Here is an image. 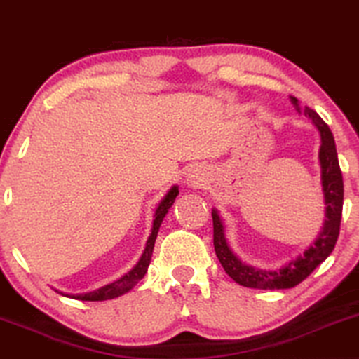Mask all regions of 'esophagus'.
<instances>
[{
	"instance_id": "esophagus-1",
	"label": "esophagus",
	"mask_w": 359,
	"mask_h": 359,
	"mask_svg": "<svg viewBox=\"0 0 359 359\" xmlns=\"http://www.w3.org/2000/svg\"><path fill=\"white\" fill-rule=\"evenodd\" d=\"M194 182H195V180H194ZM197 182H200V180H197Z\"/></svg>"
}]
</instances>
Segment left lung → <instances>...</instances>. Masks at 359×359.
Segmentation results:
<instances>
[{"label": "left lung", "instance_id": "1", "mask_svg": "<svg viewBox=\"0 0 359 359\" xmlns=\"http://www.w3.org/2000/svg\"><path fill=\"white\" fill-rule=\"evenodd\" d=\"M290 102L299 113L312 119L320 133L322 146L318 151L320 169H322V190L325 198V223L317 240L309 250L304 251L302 256L295 257L289 264H285L279 271H262L248 266L243 262L229 248L224 238V226L217 210L212 212L213 218V246L223 269L235 283L251 289H290L302 283L304 279L312 274L315 267L332 255L340 235L341 210H343V175L338 164V154L328 124L318 116L313 109L302 107L299 100L290 97Z\"/></svg>", "mask_w": 359, "mask_h": 359}]
</instances>
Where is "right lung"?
<instances>
[{"label":"right lung","instance_id":"obj_1","mask_svg":"<svg viewBox=\"0 0 359 359\" xmlns=\"http://www.w3.org/2000/svg\"><path fill=\"white\" fill-rule=\"evenodd\" d=\"M177 195H179V187L174 185L164 198H162V202L159 203V207L156 208V213H154V223H152V229H151V236L147 238V243H146V250L142 252L141 259L137 261V264L133 267L130 272H126L123 277H119L118 280H114V283L108 284V285H103V287H100L97 290H93V292H87V294H76V295H69L72 299H79V300H90V302H95V300H109V299H116L119 295L130 292V290L135 287V285L140 283V280L144 277V274L147 272V267H149V262H151V257H152V250H154V243H156V238H157V231H159L161 228V223L162 219H164L165 213L169 212V208L172 207V203H174V200Z\"/></svg>","mask_w":359,"mask_h":359}]
</instances>
